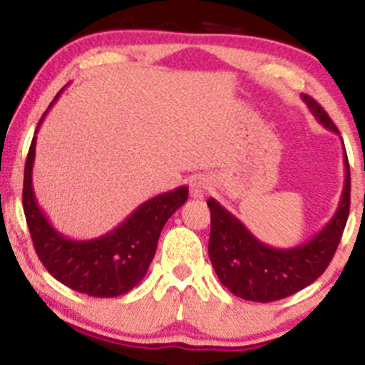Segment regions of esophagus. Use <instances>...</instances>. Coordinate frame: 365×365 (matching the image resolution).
<instances>
[{
  "instance_id": "esophagus-1",
  "label": "esophagus",
  "mask_w": 365,
  "mask_h": 365,
  "mask_svg": "<svg viewBox=\"0 0 365 365\" xmlns=\"http://www.w3.org/2000/svg\"><path fill=\"white\" fill-rule=\"evenodd\" d=\"M210 190H212V183H210V180L205 178V176H196V178L190 182V196L196 197V200L205 197Z\"/></svg>"
}]
</instances>
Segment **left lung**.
Returning a JSON list of instances; mask_svg holds the SVG:
<instances>
[{"label": "left lung", "mask_w": 365, "mask_h": 365, "mask_svg": "<svg viewBox=\"0 0 365 365\" xmlns=\"http://www.w3.org/2000/svg\"><path fill=\"white\" fill-rule=\"evenodd\" d=\"M316 120L339 134L325 109L302 95ZM344 189L339 208L330 222L305 244L293 249H274L263 244L213 197L206 201L212 215L208 254L217 277L233 295L251 302H274L300 292L325 272L336 254L349 213V164L344 150Z\"/></svg>", "instance_id": "8db88e82"}]
</instances>
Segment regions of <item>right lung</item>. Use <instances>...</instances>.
Wrapping results in <instances>:
<instances>
[{"mask_svg": "<svg viewBox=\"0 0 365 365\" xmlns=\"http://www.w3.org/2000/svg\"><path fill=\"white\" fill-rule=\"evenodd\" d=\"M60 93L54 97L47 111L53 108ZM43 116L40 118L38 127ZM35 145L36 138H33L24 165L23 208L33 245L42 264L61 284L90 297L111 298L128 293L145 277L155 256L162 227L185 203L189 189L183 185L145 201L120 226L102 237L72 240L54 230L42 208L36 205L31 185Z\"/></svg>", "mask_w": 365, "mask_h": 365, "instance_id": "obj_1", "label": "right lung"}]
</instances>
